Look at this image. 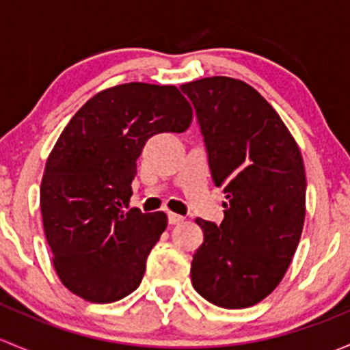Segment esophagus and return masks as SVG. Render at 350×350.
<instances>
[{"label":"esophagus","mask_w":350,"mask_h":350,"mask_svg":"<svg viewBox=\"0 0 350 350\" xmlns=\"http://www.w3.org/2000/svg\"><path fill=\"white\" fill-rule=\"evenodd\" d=\"M167 218H169V224L171 225H179L181 221H185V217H181V215H178V213H172V211H169Z\"/></svg>","instance_id":"obj_1"}]
</instances>
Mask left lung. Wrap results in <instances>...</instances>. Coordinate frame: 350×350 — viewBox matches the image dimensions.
I'll return each mask as SVG.
<instances>
[{"mask_svg": "<svg viewBox=\"0 0 350 350\" xmlns=\"http://www.w3.org/2000/svg\"><path fill=\"white\" fill-rule=\"evenodd\" d=\"M181 90L195 105L213 183L227 200L220 225L196 218L203 243L191 283L213 305L247 308L281 283L301 237V152L276 109L243 81L203 77Z\"/></svg>", "mask_w": 350, "mask_h": 350, "instance_id": "left-lung-1", "label": "left lung"}]
</instances>
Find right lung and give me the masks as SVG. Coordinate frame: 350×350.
Returning a JSON list of instances; mask_svg holds the SVG:
<instances>
[{
  "label": "right lung",
  "instance_id": "obj_1",
  "mask_svg": "<svg viewBox=\"0 0 350 350\" xmlns=\"http://www.w3.org/2000/svg\"><path fill=\"white\" fill-rule=\"evenodd\" d=\"M193 108L176 86L125 83L94 94L70 118L45 162L44 234L61 283L91 303L139 288L167 227L164 211H125L137 159L155 133L186 132Z\"/></svg>",
  "mask_w": 350,
  "mask_h": 350
}]
</instances>
